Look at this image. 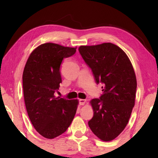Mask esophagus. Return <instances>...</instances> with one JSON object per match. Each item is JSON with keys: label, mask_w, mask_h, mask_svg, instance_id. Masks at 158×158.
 Here are the masks:
<instances>
[{"label": "esophagus", "mask_w": 158, "mask_h": 158, "mask_svg": "<svg viewBox=\"0 0 158 158\" xmlns=\"http://www.w3.org/2000/svg\"><path fill=\"white\" fill-rule=\"evenodd\" d=\"M79 102V105H84V104L85 103V100H84V99H80Z\"/></svg>", "instance_id": "obj_1"}]
</instances>
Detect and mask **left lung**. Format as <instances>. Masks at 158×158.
I'll use <instances>...</instances> for the list:
<instances>
[{
  "label": "left lung",
  "instance_id": "8db88e82",
  "mask_svg": "<svg viewBox=\"0 0 158 158\" xmlns=\"http://www.w3.org/2000/svg\"><path fill=\"white\" fill-rule=\"evenodd\" d=\"M79 52L91 69L103 93L90 101L93 117L89 126L101 140L117 137L126 127L135 106L137 79L129 58L112 43L81 46Z\"/></svg>",
  "mask_w": 158,
  "mask_h": 158
}]
</instances>
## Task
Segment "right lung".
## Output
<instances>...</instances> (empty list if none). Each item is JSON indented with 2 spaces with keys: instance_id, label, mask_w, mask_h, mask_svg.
<instances>
[{
  "instance_id": "add662e5",
  "label": "right lung",
  "mask_w": 158,
  "mask_h": 158,
  "mask_svg": "<svg viewBox=\"0 0 158 158\" xmlns=\"http://www.w3.org/2000/svg\"><path fill=\"white\" fill-rule=\"evenodd\" d=\"M77 48L58 44L40 45L31 53L23 73L26 108L35 129L47 139L62 135L75 116L78 100L56 98L62 82L60 65Z\"/></svg>"
}]
</instances>
